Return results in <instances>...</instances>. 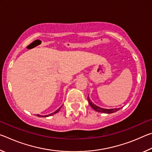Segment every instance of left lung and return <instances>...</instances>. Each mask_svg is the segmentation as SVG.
<instances>
[{
    "label": "left lung",
    "mask_w": 152,
    "mask_h": 152,
    "mask_svg": "<svg viewBox=\"0 0 152 152\" xmlns=\"http://www.w3.org/2000/svg\"><path fill=\"white\" fill-rule=\"evenodd\" d=\"M87 99H88V102L89 104L91 105V107L92 108V109L96 110V111H97V112L103 113H108V114H109V113H113L116 112V111H117V110H119L120 109V108H119V109H102V108L97 107L94 104L92 103V102L91 101V100H90L88 96V98H87Z\"/></svg>",
    "instance_id": "left-lung-1"
}]
</instances>
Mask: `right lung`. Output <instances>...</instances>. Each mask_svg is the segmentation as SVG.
I'll list each match as a JSON object with an SVG mask.
<instances>
[{"label":"right lung","instance_id":"right-lung-1","mask_svg":"<svg viewBox=\"0 0 152 152\" xmlns=\"http://www.w3.org/2000/svg\"><path fill=\"white\" fill-rule=\"evenodd\" d=\"M61 107H62V106H61ZM61 107L59 108V109H58L57 110H56V111H55L54 113H54V114H56V113H57L59 111V110H60V109H61ZM53 115V113H51V114L48 115H45V116H41V115H37L38 117H49V116H51V115Z\"/></svg>","mask_w":152,"mask_h":152}]
</instances>
